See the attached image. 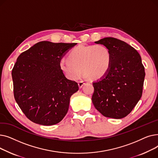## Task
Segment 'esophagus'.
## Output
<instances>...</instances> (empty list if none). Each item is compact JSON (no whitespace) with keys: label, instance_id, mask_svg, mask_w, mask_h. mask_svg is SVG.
<instances>
[{"label":"esophagus","instance_id":"obj_1","mask_svg":"<svg viewBox=\"0 0 158 158\" xmlns=\"http://www.w3.org/2000/svg\"><path fill=\"white\" fill-rule=\"evenodd\" d=\"M85 84V82L84 81H82L78 82V85H79V87L80 88H81L82 86H83V85H84Z\"/></svg>","mask_w":158,"mask_h":158}]
</instances>
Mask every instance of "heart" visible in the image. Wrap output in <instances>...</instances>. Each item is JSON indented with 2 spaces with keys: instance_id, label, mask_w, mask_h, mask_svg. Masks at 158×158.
<instances>
[{
  "instance_id": "1",
  "label": "heart",
  "mask_w": 158,
  "mask_h": 158,
  "mask_svg": "<svg viewBox=\"0 0 158 158\" xmlns=\"http://www.w3.org/2000/svg\"><path fill=\"white\" fill-rule=\"evenodd\" d=\"M111 64V53L105 45H79L73 48L68 60H61L60 67L71 80H77L84 75L92 80L102 78L108 72Z\"/></svg>"
}]
</instances>
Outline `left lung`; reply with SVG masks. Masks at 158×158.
Segmentation results:
<instances>
[{
    "instance_id": "left-lung-1",
    "label": "left lung",
    "mask_w": 158,
    "mask_h": 158,
    "mask_svg": "<svg viewBox=\"0 0 158 158\" xmlns=\"http://www.w3.org/2000/svg\"><path fill=\"white\" fill-rule=\"evenodd\" d=\"M95 43L110 50L111 64L105 76L93 82L92 102L104 117L122 118L142 95L145 73L141 56L135 48L117 38L107 37Z\"/></svg>"
}]
</instances>
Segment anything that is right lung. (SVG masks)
<instances>
[{
    "label": "right lung",
    "instance_id": "right-lung-1",
    "mask_svg": "<svg viewBox=\"0 0 158 158\" xmlns=\"http://www.w3.org/2000/svg\"><path fill=\"white\" fill-rule=\"evenodd\" d=\"M76 44L43 41L18 57L11 73L14 97L32 122L54 125L67 113L70 98L79 86L65 77L60 62Z\"/></svg>",
    "mask_w": 158,
    "mask_h": 158
}]
</instances>
